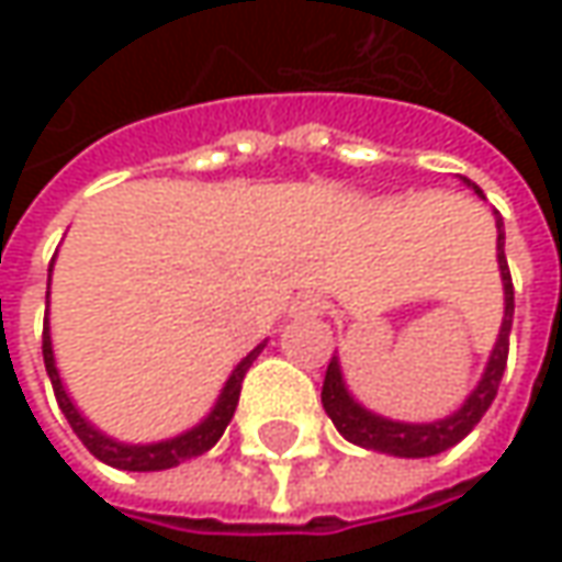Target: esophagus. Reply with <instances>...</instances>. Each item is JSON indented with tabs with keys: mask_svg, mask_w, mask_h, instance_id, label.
<instances>
[{
	"mask_svg": "<svg viewBox=\"0 0 562 562\" xmlns=\"http://www.w3.org/2000/svg\"><path fill=\"white\" fill-rule=\"evenodd\" d=\"M293 313L296 315L322 313V300H318L315 293H303V296H296V303H293Z\"/></svg>",
	"mask_w": 562,
	"mask_h": 562,
	"instance_id": "obj_1",
	"label": "esophagus"
}]
</instances>
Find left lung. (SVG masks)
Returning a JSON list of instances; mask_svg holds the SVG:
<instances>
[{"instance_id": "left-lung-1", "label": "left lung", "mask_w": 562, "mask_h": 562, "mask_svg": "<svg viewBox=\"0 0 562 562\" xmlns=\"http://www.w3.org/2000/svg\"><path fill=\"white\" fill-rule=\"evenodd\" d=\"M469 184V181H465ZM472 190L482 196V190L472 184ZM497 225V266H501V281H504V322H501V335L494 340V350L485 366V375L475 384V391L463 400V406L457 413H450L447 419L438 422H394L378 416L372 409H366L362 403L353 400V394L344 384L340 362L331 357L325 384H322V406L331 416L335 428L357 447L378 450V453H391V457H406V460H419V457H435L450 450L453 443H460L482 422L487 406L497 397L501 378L507 369L509 353V328H513V278H509L507 256H504V218L494 215Z\"/></svg>"}]
</instances>
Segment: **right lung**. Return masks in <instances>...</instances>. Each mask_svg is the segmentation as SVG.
Returning <instances> with one entry per match:
<instances>
[{"label":"right lung","instance_id":"obj_1","mask_svg":"<svg viewBox=\"0 0 562 562\" xmlns=\"http://www.w3.org/2000/svg\"><path fill=\"white\" fill-rule=\"evenodd\" d=\"M49 281H53V266H49ZM49 296V293H46ZM266 344H259L256 350H249L247 357L237 362V369L231 372V378L225 381L222 394L215 400V406L209 409L200 425L187 428L184 435L178 438H168V441L156 443H124L102 435L93 422L87 416H80V409L75 406V400L68 397L65 384H61V375L55 369V353H53V337H49V315L43 322V362H46V375L53 381L55 400L65 413L68 425L75 428V435L83 441V447L102 460V463L115 465V469H124V472H159V469H171V465H181L184 460H193V457H203L205 450H212L218 438L225 435L227 422L234 419V409H237V400H240V384H244V375L252 366V359L262 353Z\"/></svg>","mask_w":562,"mask_h":562}]
</instances>
